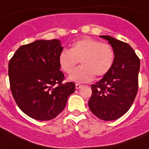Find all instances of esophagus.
<instances>
[{
	"instance_id": "1",
	"label": "esophagus",
	"mask_w": 149,
	"mask_h": 149,
	"mask_svg": "<svg viewBox=\"0 0 149 149\" xmlns=\"http://www.w3.org/2000/svg\"><path fill=\"white\" fill-rule=\"evenodd\" d=\"M76 89H80L81 87H82V85L81 84H76Z\"/></svg>"
}]
</instances>
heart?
<instances>
[{
	"instance_id": "b5f03b06",
	"label": "heart",
	"mask_w": 149,
	"mask_h": 149,
	"mask_svg": "<svg viewBox=\"0 0 149 149\" xmlns=\"http://www.w3.org/2000/svg\"><path fill=\"white\" fill-rule=\"evenodd\" d=\"M114 49L109 44L84 37L72 44L69 50L61 52L58 64L64 72L70 74L80 62L81 67L69 76V80L85 83L93 80L95 75L101 77L107 74L114 65Z\"/></svg>"
}]
</instances>
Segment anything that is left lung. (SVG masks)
I'll return each mask as SVG.
<instances>
[{
    "mask_svg": "<svg viewBox=\"0 0 149 149\" xmlns=\"http://www.w3.org/2000/svg\"><path fill=\"white\" fill-rule=\"evenodd\" d=\"M100 37L108 41L114 49V62L107 74L91 84L92 95L88 107L97 118L113 121L124 115L135 100L140 59L128 43L108 35Z\"/></svg>",
    "mask_w": 149,
    "mask_h": 149,
    "instance_id": "1",
    "label": "left lung"
}]
</instances>
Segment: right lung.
I'll return each mask as SVG.
<instances>
[{"instance_id": "add662e5", "label": "right lung", "mask_w": 149, "mask_h": 149, "mask_svg": "<svg viewBox=\"0 0 149 149\" xmlns=\"http://www.w3.org/2000/svg\"><path fill=\"white\" fill-rule=\"evenodd\" d=\"M58 39L36 40L19 47L8 63L10 88L24 114L39 121L57 117L75 91V84H62ZM57 86H56V85Z\"/></svg>"}]
</instances>
